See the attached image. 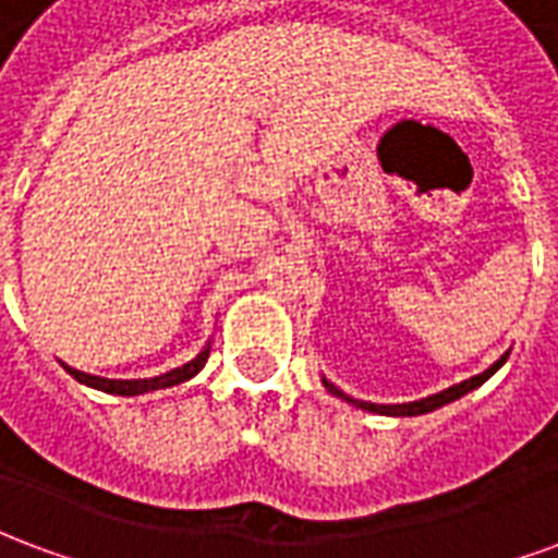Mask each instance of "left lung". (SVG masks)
Segmentation results:
<instances>
[{
    "label": "left lung",
    "instance_id": "1",
    "mask_svg": "<svg viewBox=\"0 0 558 558\" xmlns=\"http://www.w3.org/2000/svg\"><path fill=\"white\" fill-rule=\"evenodd\" d=\"M505 359H508V352H505L499 362H493L484 374L472 376V379H463V383H457V386L445 388V391H439V395H430V398H421V400H412V403H367V400H352L350 395H343L338 386H331L326 376H323V386L335 395V398L347 400V403H352V407H359V410H367V412H379V415H424V412H433L439 410V407H445V403H451V400L463 398V395H469L472 388H478L481 383H487L499 367L505 364Z\"/></svg>",
    "mask_w": 558,
    "mask_h": 558
}]
</instances>
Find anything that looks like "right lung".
Wrapping results in <instances>:
<instances>
[{"label": "right lung", "instance_id": "1", "mask_svg": "<svg viewBox=\"0 0 558 558\" xmlns=\"http://www.w3.org/2000/svg\"><path fill=\"white\" fill-rule=\"evenodd\" d=\"M208 352H211V343H206L196 359H191L187 364L182 367H175V371H167V374L160 376H151V379H104V376H92V374H83L77 367H68L62 364L68 374L74 376L77 383L89 388H98V391H107V395H122V398H137V395H146V391H158V388H172L179 386V383H187V379H194L208 362Z\"/></svg>", "mask_w": 558, "mask_h": 558}]
</instances>
